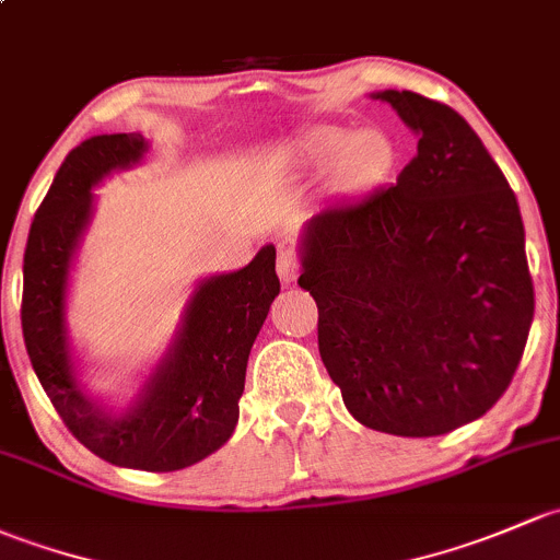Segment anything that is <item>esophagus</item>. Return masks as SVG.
Returning a JSON list of instances; mask_svg holds the SVG:
<instances>
[{"label":"esophagus","instance_id":"obj_1","mask_svg":"<svg viewBox=\"0 0 560 560\" xmlns=\"http://www.w3.org/2000/svg\"><path fill=\"white\" fill-rule=\"evenodd\" d=\"M275 267H278V278L285 282H293L299 278V272H302V258H299L296 247L291 245H280L278 250V261H275Z\"/></svg>","mask_w":560,"mask_h":560}]
</instances>
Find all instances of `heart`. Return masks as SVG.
I'll return each mask as SVG.
<instances>
[{
	"label": "heart",
	"mask_w": 560,
	"mask_h": 560,
	"mask_svg": "<svg viewBox=\"0 0 560 560\" xmlns=\"http://www.w3.org/2000/svg\"><path fill=\"white\" fill-rule=\"evenodd\" d=\"M296 155L323 172H348L353 180H372L388 170L394 148L380 131L359 135L339 126H320L296 142Z\"/></svg>",
	"instance_id": "obj_1"
}]
</instances>
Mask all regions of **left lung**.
<instances>
[{"instance_id": "1", "label": "left lung", "mask_w": 560, "mask_h": 560, "mask_svg": "<svg viewBox=\"0 0 560 560\" xmlns=\"http://www.w3.org/2000/svg\"><path fill=\"white\" fill-rule=\"evenodd\" d=\"M418 135L394 186L307 223L299 285L318 350L366 429L440 436L486 415L523 359L534 282L521 210L469 124L412 91H380Z\"/></svg>"}]
</instances>
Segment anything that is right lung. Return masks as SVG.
I'll return each instance as SVG.
<instances>
[{
  "label": "right lung",
  "instance_id": "obj_1",
  "mask_svg": "<svg viewBox=\"0 0 560 560\" xmlns=\"http://www.w3.org/2000/svg\"><path fill=\"white\" fill-rule=\"evenodd\" d=\"M142 135H96L67 153L45 194L23 253L21 326L50 405L80 445L107 464L142 471L186 469L232 436L245 369L269 304L280 293L275 247L245 269L196 288L175 348L124 415H107L69 369L65 293L72 253L91 218V186L142 159Z\"/></svg>",
  "mask_w": 560,
  "mask_h": 560
}]
</instances>
